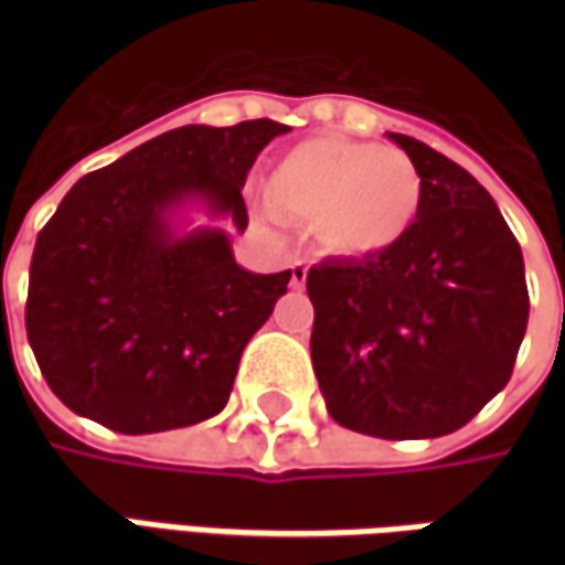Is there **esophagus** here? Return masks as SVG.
I'll use <instances>...</instances> for the list:
<instances>
[{
  "mask_svg": "<svg viewBox=\"0 0 565 565\" xmlns=\"http://www.w3.org/2000/svg\"><path fill=\"white\" fill-rule=\"evenodd\" d=\"M306 281H308L306 263H302V259H294V263H290V287H294V290H302Z\"/></svg>",
  "mask_w": 565,
  "mask_h": 565,
  "instance_id": "esophagus-1",
  "label": "esophagus"
}]
</instances>
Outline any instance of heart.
I'll return each instance as SVG.
<instances>
[{"instance_id":"obj_1","label":"heart","mask_w":565,"mask_h":565,"mask_svg":"<svg viewBox=\"0 0 565 565\" xmlns=\"http://www.w3.org/2000/svg\"><path fill=\"white\" fill-rule=\"evenodd\" d=\"M266 196L281 217L315 221L327 254L366 259L412 233L424 181L403 150L318 136L284 150L266 178Z\"/></svg>"}]
</instances>
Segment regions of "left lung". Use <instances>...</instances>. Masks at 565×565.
<instances>
[{"instance_id": "obj_1", "label": "left lung", "mask_w": 565, "mask_h": 565, "mask_svg": "<svg viewBox=\"0 0 565 565\" xmlns=\"http://www.w3.org/2000/svg\"><path fill=\"white\" fill-rule=\"evenodd\" d=\"M387 139L417 166L424 205L391 250L308 271L311 363L335 424L438 438L509 384L530 318L523 254L462 166L412 136Z\"/></svg>"}]
</instances>
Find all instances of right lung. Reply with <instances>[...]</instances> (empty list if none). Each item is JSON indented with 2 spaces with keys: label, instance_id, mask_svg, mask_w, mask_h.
Returning a JSON list of instances; mask_svg holds the SVG:
<instances>
[{
  "label": "right lung",
  "instance_id": "right-lung-1",
  "mask_svg": "<svg viewBox=\"0 0 565 565\" xmlns=\"http://www.w3.org/2000/svg\"><path fill=\"white\" fill-rule=\"evenodd\" d=\"M287 129H169L68 190L35 238L26 339L75 415L145 436L223 412L290 271L242 269L214 221L245 233L247 172ZM193 210L212 223L193 227Z\"/></svg>",
  "mask_w": 565,
  "mask_h": 565
}]
</instances>
